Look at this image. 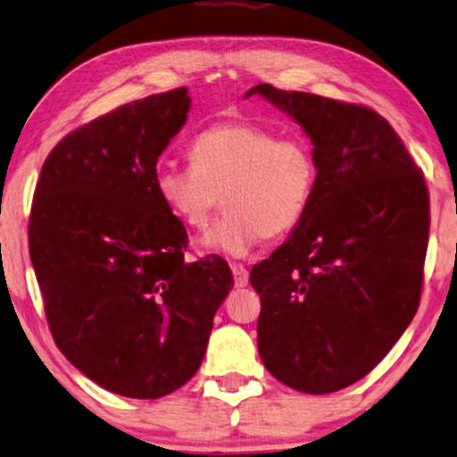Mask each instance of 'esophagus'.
I'll return each instance as SVG.
<instances>
[{
    "mask_svg": "<svg viewBox=\"0 0 457 457\" xmlns=\"http://www.w3.org/2000/svg\"><path fill=\"white\" fill-rule=\"evenodd\" d=\"M230 270H233V276H235V284H237V287H239V288L247 287V282H249L247 268H245L243 263H230Z\"/></svg>",
    "mask_w": 457,
    "mask_h": 457,
    "instance_id": "34e87169",
    "label": "esophagus"
}]
</instances>
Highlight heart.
<instances>
[{
    "instance_id": "1",
    "label": "heart",
    "mask_w": 457,
    "mask_h": 457,
    "mask_svg": "<svg viewBox=\"0 0 457 457\" xmlns=\"http://www.w3.org/2000/svg\"><path fill=\"white\" fill-rule=\"evenodd\" d=\"M191 167L162 164L154 187L167 212L191 230H206L222 204L228 214L204 245L243 257L266 237L293 230L317 183L315 152L299 136L278 137L247 121L202 129L187 148Z\"/></svg>"
}]
</instances>
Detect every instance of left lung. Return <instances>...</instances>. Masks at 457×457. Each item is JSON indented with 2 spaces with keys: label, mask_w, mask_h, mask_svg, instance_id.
<instances>
[{
  "label": "left lung",
  "mask_w": 457,
  "mask_h": 457,
  "mask_svg": "<svg viewBox=\"0 0 457 457\" xmlns=\"http://www.w3.org/2000/svg\"><path fill=\"white\" fill-rule=\"evenodd\" d=\"M305 129L317 183L307 212L251 268L257 348L284 386L332 394L373 371L412 321L428 245V189L377 111L257 84Z\"/></svg>",
  "instance_id": "1"
}]
</instances>
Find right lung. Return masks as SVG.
<instances>
[{
	"mask_svg": "<svg viewBox=\"0 0 457 457\" xmlns=\"http://www.w3.org/2000/svg\"><path fill=\"white\" fill-rule=\"evenodd\" d=\"M187 88L152 95L70 131L38 177L29 249L57 348L109 392L162 398L200 369L233 288L222 257L185 262L187 230L154 187L187 121Z\"/></svg>",
	"mask_w": 457,
	"mask_h": 457,
	"instance_id": "add662e5",
	"label": "right lung"
}]
</instances>
